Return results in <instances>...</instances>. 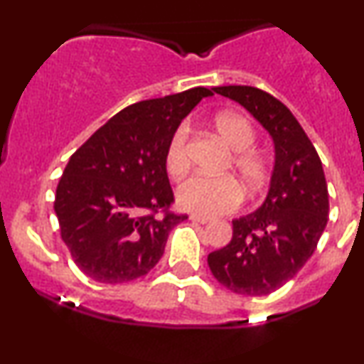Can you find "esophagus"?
Listing matches in <instances>:
<instances>
[{"instance_id":"34e87169","label":"esophagus","mask_w":364,"mask_h":364,"mask_svg":"<svg viewBox=\"0 0 364 364\" xmlns=\"http://www.w3.org/2000/svg\"><path fill=\"white\" fill-rule=\"evenodd\" d=\"M190 219L193 220V223H198V224H207V223H210V217L198 215V214H191Z\"/></svg>"}]
</instances>
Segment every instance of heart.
Wrapping results in <instances>:
<instances>
[{"instance_id": "1", "label": "heart", "mask_w": 364, "mask_h": 364, "mask_svg": "<svg viewBox=\"0 0 364 364\" xmlns=\"http://www.w3.org/2000/svg\"><path fill=\"white\" fill-rule=\"evenodd\" d=\"M214 128L228 147L235 150L231 166L248 191H258L269 178L265 157L250 150L257 135L250 121L237 112H219L214 118ZM190 168L188 157V128L183 124L169 139L166 149V171L169 176H185ZM176 200L185 210L202 215H217L232 210L241 202V190L232 178L196 176L188 178L178 186Z\"/></svg>"}]
</instances>
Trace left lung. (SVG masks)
<instances>
[{
  "instance_id": "1",
  "label": "left lung",
  "mask_w": 364,
  "mask_h": 364,
  "mask_svg": "<svg viewBox=\"0 0 364 364\" xmlns=\"http://www.w3.org/2000/svg\"><path fill=\"white\" fill-rule=\"evenodd\" d=\"M245 107L274 141V169L265 200L232 220V240L207 257L229 291L267 296L291 281L315 252L328 220L321 161L301 124L274 95L248 85L214 87Z\"/></svg>"
}]
</instances>
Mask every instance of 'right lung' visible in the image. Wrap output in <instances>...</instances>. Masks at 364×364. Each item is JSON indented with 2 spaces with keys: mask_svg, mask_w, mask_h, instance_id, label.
Here are the masks:
<instances>
[{
  "mask_svg": "<svg viewBox=\"0 0 364 364\" xmlns=\"http://www.w3.org/2000/svg\"><path fill=\"white\" fill-rule=\"evenodd\" d=\"M212 90L203 87L124 107L70 157L54 212L61 237L87 277L123 284L149 274L174 225L166 149L181 121ZM164 211V216H159Z\"/></svg>",
  "mask_w": 364,
  "mask_h": 364,
  "instance_id": "right-lung-1",
  "label": "right lung"
}]
</instances>
